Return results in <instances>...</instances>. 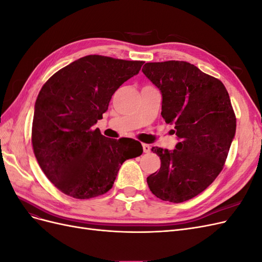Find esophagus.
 <instances>
[{"mask_svg": "<svg viewBox=\"0 0 262 262\" xmlns=\"http://www.w3.org/2000/svg\"><path fill=\"white\" fill-rule=\"evenodd\" d=\"M142 146H143V152H144V153H148L149 150H150V146H149L148 144L143 143V144H142Z\"/></svg>", "mask_w": 262, "mask_h": 262, "instance_id": "obj_1", "label": "esophagus"}]
</instances>
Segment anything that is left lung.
I'll return each instance as SVG.
<instances>
[{"label":"left lung","mask_w":262,"mask_h":262,"mask_svg":"<svg viewBox=\"0 0 262 262\" xmlns=\"http://www.w3.org/2000/svg\"><path fill=\"white\" fill-rule=\"evenodd\" d=\"M142 72L162 94V117L175 125L176 148L152 147L161 168L147 177L150 191L180 203L201 193L221 170L236 132L228 93L217 78L184 61L145 63Z\"/></svg>","instance_id":"1"}]
</instances>
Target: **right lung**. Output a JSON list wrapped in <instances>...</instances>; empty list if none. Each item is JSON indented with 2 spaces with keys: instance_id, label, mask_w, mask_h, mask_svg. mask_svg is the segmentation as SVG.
Wrapping results in <instances>:
<instances>
[{
  "instance_id": "add662e5",
  "label": "right lung",
  "mask_w": 262,
  "mask_h": 262,
  "mask_svg": "<svg viewBox=\"0 0 262 262\" xmlns=\"http://www.w3.org/2000/svg\"><path fill=\"white\" fill-rule=\"evenodd\" d=\"M143 63L86 55L58 71L39 92L31 143L45 175L63 193L76 199L106 193L122 163L143 152L136 140L109 139L94 128L115 92Z\"/></svg>"
}]
</instances>
